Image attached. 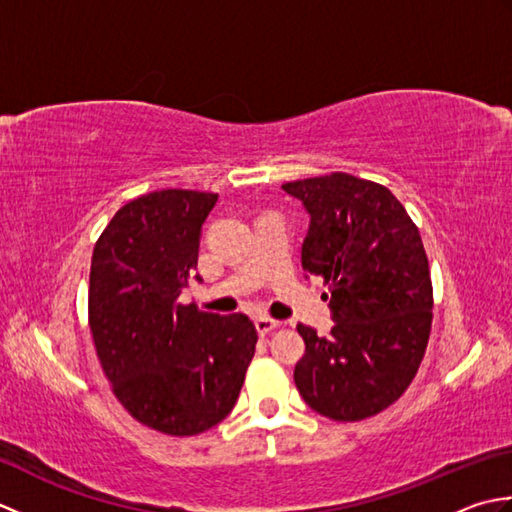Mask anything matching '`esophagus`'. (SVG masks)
I'll return each instance as SVG.
<instances>
[{
  "instance_id": "esophagus-1",
  "label": "esophagus",
  "mask_w": 512,
  "mask_h": 512,
  "mask_svg": "<svg viewBox=\"0 0 512 512\" xmlns=\"http://www.w3.org/2000/svg\"><path fill=\"white\" fill-rule=\"evenodd\" d=\"M281 325V321H275V319H268V317H259V319H255V328H257V332L259 334H270L273 330H277Z\"/></svg>"
}]
</instances>
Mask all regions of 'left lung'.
<instances>
[{"label": "left lung", "mask_w": 512, "mask_h": 512, "mask_svg": "<svg viewBox=\"0 0 512 512\" xmlns=\"http://www.w3.org/2000/svg\"><path fill=\"white\" fill-rule=\"evenodd\" d=\"M310 217L301 266L330 286V336L299 323L295 385L325 418L354 422L396 402L431 332L433 288L416 224L383 184L330 173L281 184Z\"/></svg>", "instance_id": "8db88e82"}]
</instances>
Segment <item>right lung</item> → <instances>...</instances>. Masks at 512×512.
Masks as SVG:
<instances>
[{"label": "right lung", "instance_id": "obj_1", "mask_svg": "<svg viewBox=\"0 0 512 512\" xmlns=\"http://www.w3.org/2000/svg\"><path fill=\"white\" fill-rule=\"evenodd\" d=\"M217 193L165 189L125 204L94 246L90 330L116 398L167 436H198L235 407L257 332L246 314L178 297L195 273Z\"/></svg>", "mask_w": 512, "mask_h": 512}]
</instances>
